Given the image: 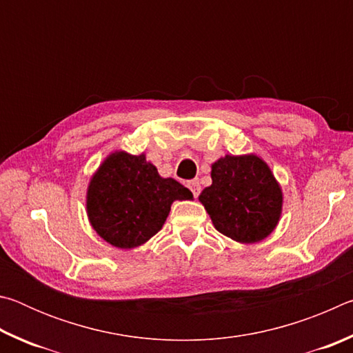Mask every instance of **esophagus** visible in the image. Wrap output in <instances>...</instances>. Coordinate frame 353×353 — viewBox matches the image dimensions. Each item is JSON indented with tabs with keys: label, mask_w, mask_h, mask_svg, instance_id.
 Instances as JSON below:
<instances>
[{
	"label": "esophagus",
	"mask_w": 353,
	"mask_h": 353,
	"mask_svg": "<svg viewBox=\"0 0 353 353\" xmlns=\"http://www.w3.org/2000/svg\"><path fill=\"white\" fill-rule=\"evenodd\" d=\"M188 188L191 190V193H193L194 198H198L199 193H201V183H199V179H193V181H188Z\"/></svg>",
	"instance_id": "esophagus-1"
}]
</instances>
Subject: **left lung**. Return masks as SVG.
<instances>
[{
  "mask_svg": "<svg viewBox=\"0 0 353 353\" xmlns=\"http://www.w3.org/2000/svg\"><path fill=\"white\" fill-rule=\"evenodd\" d=\"M282 190L256 155H225L212 165V185L199 201L214 229L240 243H256L276 229Z\"/></svg>",
  "mask_w": 353,
  "mask_h": 353,
  "instance_id": "obj_1",
  "label": "left lung"
}]
</instances>
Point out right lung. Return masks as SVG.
<instances>
[{"mask_svg":"<svg viewBox=\"0 0 353 353\" xmlns=\"http://www.w3.org/2000/svg\"><path fill=\"white\" fill-rule=\"evenodd\" d=\"M191 198V191L174 179L160 177L145 154L113 152L88 185L87 213L101 238L130 249L162 229L172 202Z\"/></svg>","mask_w":353,"mask_h":353,"instance_id":"obj_1","label":"right lung"}]
</instances>
